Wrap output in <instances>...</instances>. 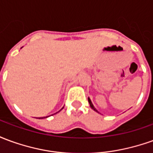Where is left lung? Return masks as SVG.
<instances>
[{
	"label": "left lung",
	"instance_id": "1",
	"mask_svg": "<svg viewBox=\"0 0 153 153\" xmlns=\"http://www.w3.org/2000/svg\"><path fill=\"white\" fill-rule=\"evenodd\" d=\"M88 102H89L90 106H91V108H92V109L94 110V111H97V110H96V108H95V107L93 106V103H92V102H91V100H90V98H88Z\"/></svg>",
	"mask_w": 153,
	"mask_h": 153
}]
</instances>
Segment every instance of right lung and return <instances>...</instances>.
<instances>
[{"instance_id": "obj_1", "label": "right lung", "mask_w": 153, "mask_h": 153, "mask_svg": "<svg viewBox=\"0 0 153 153\" xmlns=\"http://www.w3.org/2000/svg\"><path fill=\"white\" fill-rule=\"evenodd\" d=\"M39 119H40V118H39Z\"/></svg>"}]
</instances>
